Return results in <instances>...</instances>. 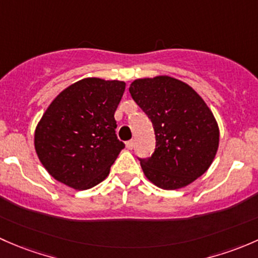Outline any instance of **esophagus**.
Instances as JSON below:
<instances>
[{
    "instance_id": "1",
    "label": "esophagus",
    "mask_w": 258,
    "mask_h": 258,
    "mask_svg": "<svg viewBox=\"0 0 258 258\" xmlns=\"http://www.w3.org/2000/svg\"><path fill=\"white\" fill-rule=\"evenodd\" d=\"M125 145H126V148L129 149V150H132V149L134 148V142H133V140H129V142L125 143Z\"/></svg>"
}]
</instances>
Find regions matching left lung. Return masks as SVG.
<instances>
[{"label": "left lung", "mask_w": 258, "mask_h": 258, "mask_svg": "<svg viewBox=\"0 0 258 258\" xmlns=\"http://www.w3.org/2000/svg\"><path fill=\"white\" fill-rule=\"evenodd\" d=\"M129 92L155 132L154 153L139 158L145 176L165 190L184 187L200 177L211 165L220 139L214 114L203 98L168 76L137 79Z\"/></svg>", "instance_id": "left-lung-1"}]
</instances>
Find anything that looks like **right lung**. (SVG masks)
Returning <instances> with one entry per match:
<instances>
[{
    "mask_svg": "<svg viewBox=\"0 0 258 258\" xmlns=\"http://www.w3.org/2000/svg\"><path fill=\"white\" fill-rule=\"evenodd\" d=\"M124 90V82L86 78L50 103L34 132V148L55 180L86 190L108 176L125 147L114 119Z\"/></svg>",
    "mask_w": 258,
    "mask_h": 258,
    "instance_id": "1",
    "label": "right lung"
}]
</instances>
